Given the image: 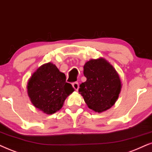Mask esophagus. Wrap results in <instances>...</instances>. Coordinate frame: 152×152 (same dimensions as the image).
<instances>
[{
    "label": "esophagus",
    "instance_id": "obj_1",
    "mask_svg": "<svg viewBox=\"0 0 152 152\" xmlns=\"http://www.w3.org/2000/svg\"><path fill=\"white\" fill-rule=\"evenodd\" d=\"M72 86H73V88H74L76 90H78V88H79V84H78V82H74V83H73Z\"/></svg>",
    "mask_w": 152,
    "mask_h": 152
}]
</instances>
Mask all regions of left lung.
Segmentation results:
<instances>
[{
  "mask_svg": "<svg viewBox=\"0 0 152 152\" xmlns=\"http://www.w3.org/2000/svg\"><path fill=\"white\" fill-rule=\"evenodd\" d=\"M87 80L78 92L88 108L102 113L111 108L118 98L122 84L114 67L104 58L91 60L84 65Z\"/></svg>",
  "mask_w": 152,
  "mask_h": 152,
  "instance_id": "left-lung-1",
  "label": "left lung"
}]
</instances>
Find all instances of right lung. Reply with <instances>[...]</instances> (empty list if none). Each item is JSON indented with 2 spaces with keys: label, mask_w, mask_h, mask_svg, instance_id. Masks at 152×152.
I'll return each instance as SVG.
<instances>
[{
  "label": "right lung",
  "mask_w": 152,
  "mask_h": 152,
  "mask_svg": "<svg viewBox=\"0 0 152 152\" xmlns=\"http://www.w3.org/2000/svg\"><path fill=\"white\" fill-rule=\"evenodd\" d=\"M28 94L34 106L46 114H53L62 107L74 90L55 64H44L32 75L28 83Z\"/></svg>",
  "instance_id": "add662e5"
}]
</instances>
